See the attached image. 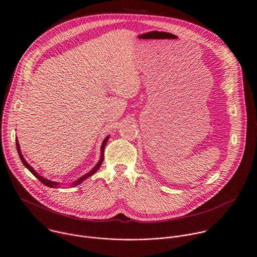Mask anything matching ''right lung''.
Returning a JSON list of instances; mask_svg holds the SVG:
<instances>
[{
    "instance_id": "obj_1",
    "label": "right lung",
    "mask_w": 257,
    "mask_h": 257,
    "mask_svg": "<svg viewBox=\"0 0 257 257\" xmlns=\"http://www.w3.org/2000/svg\"><path fill=\"white\" fill-rule=\"evenodd\" d=\"M108 139H109V136H107L105 139H104V141H103V143H102V146H101V157H100V160H99V162L95 165V167L92 169V170H90V172L88 173V174H85L84 176H82V177H80L77 181H75V182H73L72 184H69L71 187H75V186H77V185H80L84 180H87V179H89L90 177H92L94 174H96L97 172H98V169L100 168V166L102 165V163H103V160H104V150H105V146H106V144H107V142H108ZM16 146H17V151H18V154H19V157H20V159H21V161H22V163L25 165V167H27L28 169H29V172L35 177V178H37L43 185H45V186H47V187H49V188H55V187H58L60 184L59 183H56V182H52V181H50V180H47V179H45V178H42L41 176H39L35 170H34V168L30 165V164H28V162L25 160V158L23 157V155H22V153H21V149H20V146H19V142H18V140L16 139Z\"/></svg>"
}]
</instances>
